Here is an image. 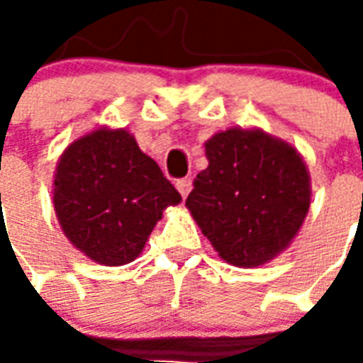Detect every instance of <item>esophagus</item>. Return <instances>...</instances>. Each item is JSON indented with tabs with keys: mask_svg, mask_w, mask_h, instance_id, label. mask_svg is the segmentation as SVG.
<instances>
[{
	"mask_svg": "<svg viewBox=\"0 0 363 363\" xmlns=\"http://www.w3.org/2000/svg\"><path fill=\"white\" fill-rule=\"evenodd\" d=\"M174 186L181 192L182 198H186L190 190H192V181H190V179H179V181L174 182Z\"/></svg>",
	"mask_w": 363,
	"mask_h": 363,
	"instance_id": "esophagus-1",
	"label": "esophagus"
}]
</instances>
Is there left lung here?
Masks as SVG:
<instances>
[{
  "label": "left lung",
  "mask_w": 363,
  "mask_h": 363,
  "mask_svg": "<svg viewBox=\"0 0 363 363\" xmlns=\"http://www.w3.org/2000/svg\"><path fill=\"white\" fill-rule=\"evenodd\" d=\"M208 167L186 208L221 259L241 268L267 264L288 249L311 206L301 153L260 128H229L206 142Z\"/></svg>",
  "instance_id": "1"
}]
</instances>
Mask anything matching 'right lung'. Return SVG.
Returning a JSON list of instances; mask_svg holds the SVG:
<instances>
[{
  "instance_id": "obj_1",
  "label": "right lung",
  "mask_w": 363,
  "mask_h": 363,
  "mask_svg": "<svg viewBox=\"0 0 363 363\" xmlns=\"http://www.w3.org/2000/svg\"><path fill=\"white\" fill-rule=\"evenodd\" d=\"M54 212L77 251L103 267L140 257L181 194L126 128H95L67 145L54 173Z\"/></svg>"
}]
</instances>
